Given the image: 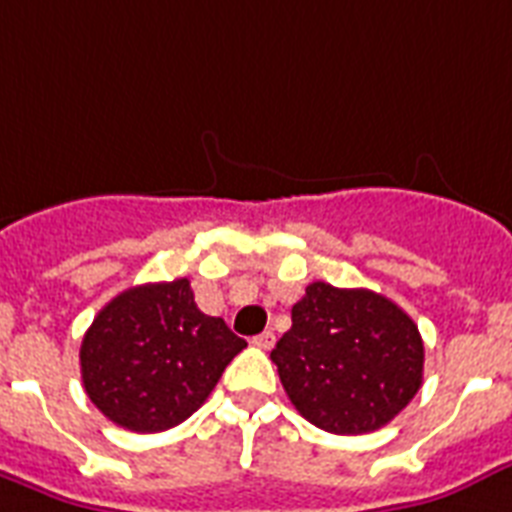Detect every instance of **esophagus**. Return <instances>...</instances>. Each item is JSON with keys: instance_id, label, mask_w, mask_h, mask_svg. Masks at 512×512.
<instances>
[{"instance_id": "34e87169", "label": "esophagus", "mask_w": 512, "mask_h": 512, "mask_svg": "<svg viewBox=\"0 0 512 512\" xmlns=\"http://www.w3.org/2000/svg\"><path fill=\"white\" fill-rule=\"evenodd\" d=\"M251 344L253 347H259V350H272V347H275V334H272V331H264V334L253 336Z\"/></svg>"}]
</instances>
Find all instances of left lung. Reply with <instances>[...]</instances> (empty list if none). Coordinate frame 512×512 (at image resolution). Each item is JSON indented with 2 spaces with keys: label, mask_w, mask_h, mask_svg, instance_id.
<instances>
[{
  "label": "left lung",
  "mask_w": 512,
  "mask_h": 512,
  "mask_svg": "<svg viewBox=\"0 0 512 512\" xmlns=\"http://www.w3.org/2000/svg\"><path fill=\"white\" fill-rule=\"evenodd\" d=\"M272 360L301 417L326 433L360 435L392 422L417 395L425 344L382 293L310 283Z\"/></svg>",
  "instance_id": "1"
}]
</instances>
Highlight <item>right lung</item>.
<instances>
[{
  "instance_id": "right-lung-1",
  "label": "right lung",
  "mask_w": 512,
  "mask_h": 512,
  "mask_svg": "<svg viewBox=\"0 0 512 512\" xmlns=\"http://www.w3.org/2000/svg\"><path fill=\"white\" fill-rule=\"evenodd\" d=\"M243 347L224 320L197 310L186 277L136 285L87 328L82 384L114 425L162 433L192 417Z\"/></svg>"
}]
</instances>
